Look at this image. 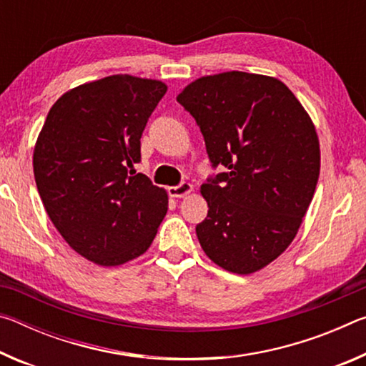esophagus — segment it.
Instances as JSON below:
<instances>
[{
	"label": "esophagus",
	"mask_w": 366,
	"mask_h": 366,
	"mask_svg": "<svg viewBox=\"0 0 366 366\" xmlns=\"http://www.w3.org/2000/svg\"><path fill=\"white\" fill-rule=\"evenodd\" d=\"M194 192V185L189 184V182H182L176 185V187H169V195L174 197V198H181V197H185L189 195Z\"/></svg>",
	"instance_id": "1"
}]
</instances>
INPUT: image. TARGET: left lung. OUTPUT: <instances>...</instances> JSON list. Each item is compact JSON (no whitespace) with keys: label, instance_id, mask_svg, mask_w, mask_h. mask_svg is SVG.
Returning <instances> with one entry per match:
<instances>
[{"label":"left lung","instance_id":"1","mask_svg":"<svg viewBox=\"0 0 366 366\" xmlns=\"http://www.w3.org/2000/svg\"><path fill=\"white\" fill-rule=\"evenodd\" d=\"M177 102L195 117L213 166L197 237L213 263L252 274L299 232L317 189L320 140L312 117L280 79L229 71L190 82Z\"/></svg>","mask_w":366,"mask_h":366}]
</instances>
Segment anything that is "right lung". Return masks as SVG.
Instances as JSON below:
<instances>
[{
  "label": "right lung",
  "instance_id": "add662e5",
  "mask_svg": "<svg viewBox=\"0 0 366 366\" xmlns=\"http://www.w3.org/2000/svg\"><path fill=\"white\" fill-rule=\"evenodd\" d=\"M166 90L161 80L129 74L82 84L58 98L36 139L43 207L71 249L95 264L144 255L168 212V192L134 169Z\"/></svg>",
  "mask_w": 366,
  "mask_h": 366
}]
</instances>
